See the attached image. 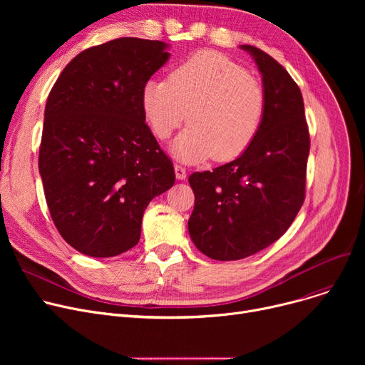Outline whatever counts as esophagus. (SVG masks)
Returning a JSON list of instances; mask_svg holds the SVG:
<instances>
[{
    "label": "esophagus",
    "instance_id": "34e87169",
    "mask_svg": "<svg viewBox=\"0 0 365 365\" xmlns=\"http://www.w3.org/2000/svg\"><path fill=\"white\" fill-rule=\"evenodd\" d=\"M175 173H176V178H178L179 180H185V179H186V168H185L183 165L176 164V165H175Z\"/></svg>",
    "mask_w": 365,
    "mask_h": 365
}]
</instances>
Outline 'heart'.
<instances>
[{
	"label": "heart",
	"instance_id": "obj_1",
	"mask_svg": "<svg viewBox=\"0 0 365 365\" xmlns=\"http://www.w3.org/2000/svg\"><path fill=\"white\" fill-rule=\"evenodd\" d=\"M140 103L161 140L187 118L190 125L171 150L180 161L198 163L212 155L217 161L240 157L262 128L267 98L256 76L225 54L207 50L179 63L168 80H148Z\"/></svg>",
	"mask_w": 365,
	"mask_h": 365
}]
</instances>
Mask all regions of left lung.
<instances>
[{
  "instance_id": "left-lung-1",
  "label": "left lung",
  "mask_w": 365,
  "mask_h": 365,
  "mask_svg": "<svg viewBox=\"0 0 365 365\" xmlns=\"http://www.w3.org/2000/svg\"><path fill=\"white\" fill-rule=\"evenodd\" d=\"M250 53L266 90L262 128L241 155L212 171H195L187 222L190 240L215 260H240L275 242L290 227L304 201L309 131L299 86L274 57Z\"/></svg>"
}]
</instances>
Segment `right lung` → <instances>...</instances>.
Here are the masks:
<instances>
[{
	"label": "right lung",
	"mask_w": 365,
	"mask_h": 365,
	"mask_svg": "<svg viewBox=\"0 0 365 365\" xmlns=\"http://www.w3.org/2000/svg\"><path fill=\"white\" fill-rule=\"evenodd\" d=\"M167 48L131 36L87 48L48 94L38 167L57 231L86 256L133 248L148 204L175 185L140 103L143 84L168 61Z\"/></svg>",
	"instance_id": "add662e5"
}]
</instances>
